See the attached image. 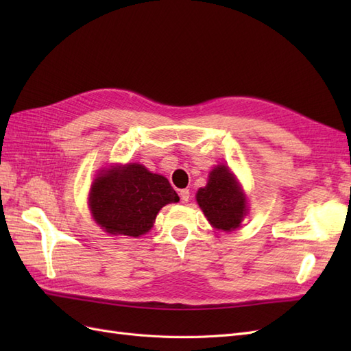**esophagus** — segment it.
Returning <instances> with one entry per match:
<instances>
[{"mask_svg":"<svg viewBox=\"0 0 351 351\" xmlns=\"http://www.w3.org/2000/svg\"><path fill=\"white\" fill-rule=\"evenodd\" d=\"M180 197H182V200H183V202H189V199H190V192H189V189L180 190Z\"/></svg>","mask_w":351,"mask_h":351,"instance_id":"1","label":"esophagus"}]
</instances>
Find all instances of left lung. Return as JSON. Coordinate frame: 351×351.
Returning a JSON list of instances; mask_svg holds the SVG:
<instances>
[{"label": "left lung", "instance_id": "8db88e82", "mask_svg": "<svg viewBox=\"0 0 351 351\" xmlns=\"http://www.w3.org/2000/svg\"><path fill=\"white\" fill-rule=\"evenodd\" d=\"M196 200L209 224L217 230L232 231L239 228L247 214L246 195L226 165L212 169L208 184L197 190Z\"/></svg>", "mask_w": 351, "mask_h": 351}]
</instances>
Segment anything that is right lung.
Instances as JSON below:
<instances>
[{
    "mask_svg": "<svg viewBox=\"0 0 351 351\" xmlns=\"http://www.w3.org/2000/svg\"><path fill=\"white\" fill-rule=\"evenodd\" d=\"M178 200L164 176L142 164H125L101 169L90 186L89 208L108 234L141 237L154 227L162 206Z\"/></svg>",
    "mask_w": 351,
    "mask_h": 351,
    "instance_id": "add662e5",
    "label": "right lung"
}]
</instances>
